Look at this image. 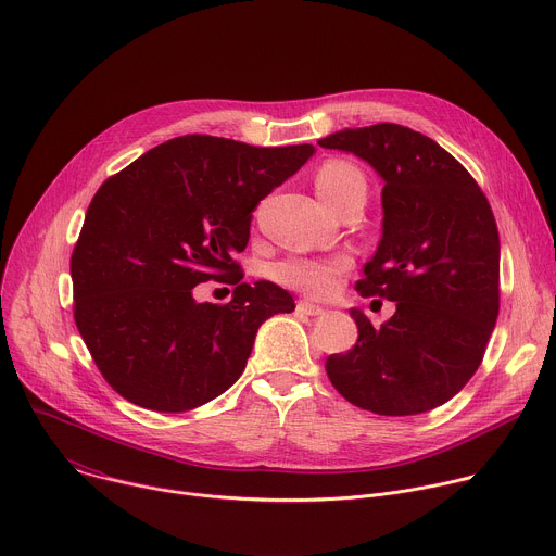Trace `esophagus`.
Segmentation results:
<instances>
[{
    "instance_id": "1",
    "label": "esophagus",
    "mask_w": 556,
    "mask_h": 556,
    "mask_svg": "<svg viewBox=\"0 0 556 556\" xmlns=\"http://www.w3.org/2000/svg\"><path fill=\"white\" fill-rule=\"evenodd\" d=\"M296 312L307 314V316H319V314H324V312H326V307H324V305H319V303H314V301L301 299V301H296Z\"/></svg>"
}]
</instances>
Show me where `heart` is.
<instances>
[{
  "label": "heart",
  "instance_id": "obj_1",
  "mask_svg": "<svg viewBox=\"0 0 556 556\" xmlns=\"http://www.w3.org/2000/svg\"><path fill=\"white\" fill-rule=\"evenodd\" d=\"M316 191L326 204L339 200L350 191H365V176L348 161H328L316 172ZM352 262L343 255L307 257L294 255L277 264L275 277L279 283L314 296H328L337 290L339 279L350 270Z\"/></svg>",
  "mask_w": 556,
  "mask_h": 556
}]
</instances>
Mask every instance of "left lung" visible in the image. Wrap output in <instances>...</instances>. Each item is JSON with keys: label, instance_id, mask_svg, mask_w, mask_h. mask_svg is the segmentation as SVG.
<instances>
[{"label": "left lung", "instance_id": "obj_1", "mask_svg": "<svg viewBox=\"0 0 556 556\" xmlns=\"http://www.w3.org/2000/svg\"><path fill=\"white\" fill-rule=\"evenodd\" d=\"M382 178V237L363 268V296L395 301L380 328L352 307L358 341L326 371L352 405L416 416L478 371L500 314V232L478 182L435 140L378 123L319 140Z\"/></svg>", "mask_w": 556, "mask_h": 556}]
</instances>
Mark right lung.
Wrapping results in <instances>:
<instances>
[{
	"label": "right lung",
	"mask_w": 556,
	"mask_h": 556,
	"mask_svg": "<svg viewBox=\"0 0 556 556\" xmlns=\"http://www.w3.org/2000/svg\"><path fill=\"white\" fill-rule=\"evenodd\" d=\"M314 151L191 134L101 185L70 260L74 321L125 401L180 414L217 399L242 376L260 326L294 309L277 283H240L232 255L257 204ZM228 276L238 288L226 306L192 299L198 282Z\"/></svg>",
	"instance_id": "add662e5"
}]
</instances>
